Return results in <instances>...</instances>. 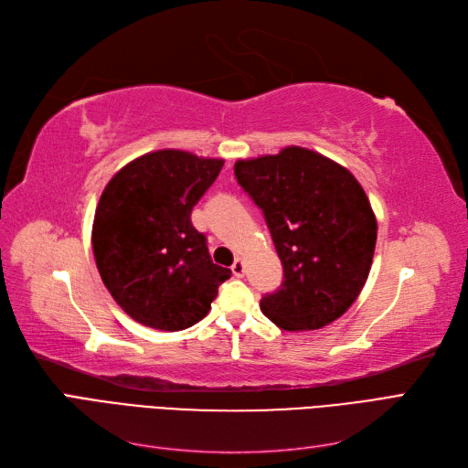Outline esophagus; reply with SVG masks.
<instances>
[{
  "label": "esophagus",
  "mask_w": 468,
  "mask_h": 468,
  "mask_svg": "<svg viewBox=\"0 0 468 468\" xmlns=\"http://www.w3.org/2000/svg\"><path fill=\"white\" fill-rule=\"evenodd\" d=\"M244 271H246V265H244L242 260L238 258L232 265V273H234V277H244Z\"/></svg>",
  "instance_id": "34e87169"
}]
</instances>
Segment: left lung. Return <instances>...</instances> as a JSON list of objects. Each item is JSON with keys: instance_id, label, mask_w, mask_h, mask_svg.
Listing matches in <instances>:
<instances>
[{"instance_id": "8db88e82", "label": "left lung", "mask_w": 468, "mask_h": 468, "mask_svg": "<svg viewBox=\"0 0 468 468\" xmlns=\"http://www.w3.org/2000/svg\"><path fill=\"white\" fill-rule=\"evenodd\" d=\"M234 174L261 210L282 282L261 313L281 330H318L356 303L371 271L377 218L344 165L301 148L238 160Z\"/></svg>"}]
</instances>
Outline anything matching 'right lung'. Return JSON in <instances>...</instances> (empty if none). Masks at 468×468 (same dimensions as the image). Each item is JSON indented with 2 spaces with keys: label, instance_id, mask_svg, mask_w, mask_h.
Listing matches in <instances>:
<instances>
[{
  "label": "right lung",
  "instance_id": "add662e5",
  "mask_svg": "<svg viewBox=\"0 0 468 468\" xmlns=\"http://www.w3.org/2000/svg\"><path fill=\"white\" fill-rule=\"evenodd\" d=\"M222 165L218 158L158 150L126 164L103 189L91 230L95 263L112 299L138 324L191 328L230 279L191 222Z\"/></svg>",
  "mask_w": 468,
  "mask_h": 468
}]
</instances>
